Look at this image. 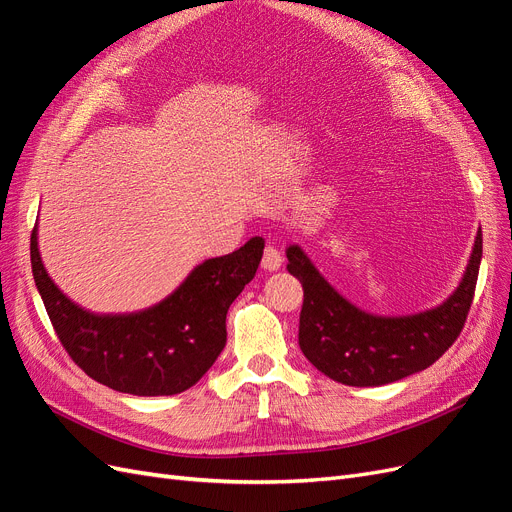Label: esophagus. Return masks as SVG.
<instances>
[{
  "label": "esophagus",
  "mask_w": 512,
  "mask_h": 512,
  "mask_svg": "<svg viewBox=\"0 0 512 512\" xmlns=\"http://www.w3.org/2000/svg\"><path fill=\"white\" fill-rule=\"evenodd\" d=\"M282 254L280 250H275L273 245H267L265 247V254H262V269L265 271H277L282 267Z\"/></svg>",
  "instance_id": "esophagus-1"
}]
</instances>
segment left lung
<instances>
[{"mask_svg": "<svg viewBox=\"0 0 512 512\" xmlns=\"http://www.w3.org/2000/svg\"><path fill=\"white\" fill-rule=\"evenodd\" d=\"M288 271L303 286L299 346L324 376L348 386H382L436 363L455 344L472 307L483 235L461 284L442 305L414 316H374L348 303L316 271L299 245L286 250Z\"/></svg>", "mask_w": 512, "mask_h": 512, "instance_id": "obj_1", "label": "left lung"}]
</instances>
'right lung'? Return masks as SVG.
<instances>
[{
	"label": "right lung",
	"mask_w": 512,
	"mask_h": 512,
	"mask_svg": "<svg viewBox=\"0 0 512 512\" xmlns=\"http://www.w3.org/2000/svg\"><path fill=\"white\" fill-rule=\"evenodd\" d=\"M32 230V271L61 346L89 378L138 397L188 391L226 346V314L260 265L265 241L198 265L173 294L145 312L100 316L74 305L46 273Z\"/></svg>",
	"instance_id": "right-lung-1"
}]
</instances>
